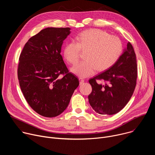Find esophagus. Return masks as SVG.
I'll return each instance as SVG.
<instances>
[{
  "label": "esophagus",
  "mask_w": 155,
  "mask_h": 155,
  "mask_svg": "<svg viewBox=\"0 0 155 155\" xmlns=\"http://www.w3.org/2000/svg\"><path fill=\"white\" fill-rule=\"evenodd\" d=\"M79 80H80V84H82L84 81V80L82 78H79Z\"/></svg>",
  "instance_id": "esophagus-1"
}]
</instances>
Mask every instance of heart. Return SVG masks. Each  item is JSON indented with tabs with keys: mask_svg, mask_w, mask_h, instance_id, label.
Wrapping results in <instances>:
<instances>
[{
	"mask_svg": "<svg viewBox=\"0 0 155 155\" xmlns=\"http://www.w3.org/2000/svg\"><path fill=\"white\" fill-rule=\"evenodd\" d=\"M76 39L77 41L71 40L65 44L63 53L68 62L74 64L79 60L81 51H86L85 60L72 68V71L80 77L92 75L97 70L104 71L108 69L115 64L122 53L121 40L101 29L83 31Z\"/></svg>",
	"mask_w": 155,
	"mask_h": 155,
	"instance_id": "1",
	"label": "heart"
}]
</instances>
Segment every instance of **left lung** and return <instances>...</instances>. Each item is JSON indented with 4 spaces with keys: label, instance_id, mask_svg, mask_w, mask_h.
<instances>
[{
    "label": "left lung",
    "instance_id": "1",
    "mask_svg": "<svg viewBox=\"0 0 155 155\" xmlns=\"http://www.w3.org/2000/svg\"><path fill=\"white\" fill-rule=\"evenodd\" d=\"M137 77L136 56L129 41L127 48L114 65L89 80L92 92L88 99L93 110L101 115L119 112L133 94ZM97 80H103L104 84H98Z\"/></svg>",
    "mask_w": 155,
    "mask_h": 155
}]
</instances>
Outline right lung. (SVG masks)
I'll return each mask as SVG.
<instances>
[{"label": "right lung", "mask_w": 155, "mask_h": 155, "mask_svg": "<svg viewBox=\"0 0 155 155\" xmlns=\"http://www.w3.org/2000/svg\"><path fill=\"white\" fill-rule=\"evenodd\" d=\"M70 30H41L28 40L19 58L18 78L22 93L30 107L43 117L52 118L62 114L80 83L61 54Z\"/></svg>", "instance_id": "right-lung-1"}]
</instances>
